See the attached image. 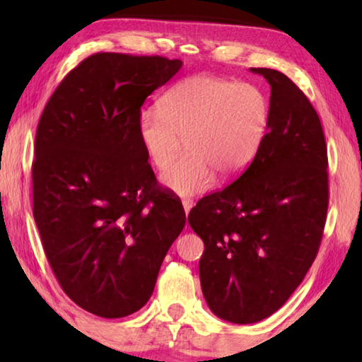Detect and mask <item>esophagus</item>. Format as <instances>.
I'll use <instances>...</instances> for the list:
<instances>
[{
	"instance_id": "esophagus-1",
	"label": "esophagus",
	"mask_w": 362,
	"mask_h": 362,
	"mask_svg": "<svg viewBox=\"0 0 362 362\" xmlns=\"http://www.w3.org/2000/svg\"><path fill=\"white\" fill-rule=\"evenodd\" d=\"M182 206H183V209H185V214L188 216L189 209H192V207H193V201L192 199H183L182 201Z\"/></svg>"
}]
</instances>
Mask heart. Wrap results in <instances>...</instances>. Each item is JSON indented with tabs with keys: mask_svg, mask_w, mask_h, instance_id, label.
Here are the masks:
<instances>
[{
	"mask_svg": "<svg viewBox=\"0 0 362 362\" xmlns=\"http://www.w3.org/2000/svg\"><path fill=\"white\" fill-rule=\"evenodd\" d=\"M269 124L267 95L254 84L211 75L182 79L144 110L137 136L151 166L166 169L182 148L187 155L163 174L164 187L180 196L212 188L217 173L241 174L259 153Z\"/></svg>",
	"mask_w": 362,
	"mask_h": 362,
	"instance_id": "heart-1",
	"label": "heart"
}]
</instances>
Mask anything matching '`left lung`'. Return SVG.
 <instances>
[{
	"instance_id": "obj_1",
	"label": "left lung",
	"mask_w": 362,
	"mask_h": 362,
	"mask_svg": "<svg viewBox=\"0 0 362 362\" xmlns=\"http://www.w3.org/2000/svg\"><path fill=\"white\" fill-rule=\"evenodd\" d=\"M250 71L272 86L267 137L235 182L188 214L204 243L206 302L235 324L265 320L287 302L316 259L329 206L327 146L316 110L284 73Z\"/></svg>"
}]
</instances>
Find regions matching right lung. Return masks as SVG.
<instances>
[{
	"label": "right lung",
	"mask_w": 362,
	"mask_h": 362,
	"mask_svg": "<svg viewBox=\"0 0 362 362\" xmlns=\"http://www.w3.org/2000/svg\"><path fill=\"white\" fill-rule=\"evenodd\" d=\"M182 69L161 56L97 52L47 100L35 139L33 217L60 287L100 317L148 302L187 222L137 136L140 108Z\"/></svg>",
	"instance_id": "1"
}]
</instances>
